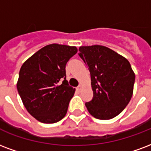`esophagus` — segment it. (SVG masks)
I'll return each mask as SVG.
<instances>
[{"label": "esophagus", "instance_id": "obj_1", "mask_svg": "<svg viewBox=\"0 0 151 151\" xmlns=\"http://www.w3.org/2000/svg\"><path fill=\"white\" fill-rule=\"evenodd\" d=\"M81 87H82V86H81V85H79V86H78V88H77V90L80 92V91L81 90Z\"/></svg>", "mask_w": 151, "mask_h": 151}]
</instances>
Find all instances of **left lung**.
Instances as JSON below:
<instances>
[{
  "instance_id": "left-lung-1",
  "label": "left lung",
  "mask_w": 151,
  "mask_h": 151,
  "mask_svg": "<svg viewBox=\"0 0 151 151\" xmlns=\"http://www.w3.org/2000/svg\"><path fill=\"white\" fill-rule=\"evenodd\" d=\"M79 51L88 65L93 91V97L86 102V108L96 119H112L125 109L133 94L135 76L131 64L104 46L80 47Z\"/></svg>"
}]
</instances>
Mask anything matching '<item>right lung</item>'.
I'll use <instances>...</instances> for the list:
<instances>
[{"label":"right lung","mask_w":151,"mask_h":151,"mask_svg":"<svg viewBox=\"0 0 151 151\" xmlns=\"http://www.w3.org/2000/svg\"><path fill=\"white\" fill-rule=\"evenodd\" d=\"M77 52L76 47L53 43L22 65L17 90L27 111L41 123L58 122L67 112L75 88L66 81L65 65Z\"/></svg>","instance_id":"right-lung-1"}]
</instances>
